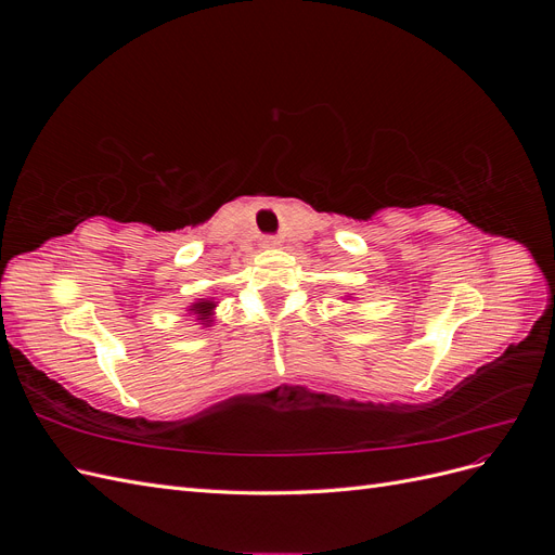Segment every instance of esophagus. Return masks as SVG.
Segmentation results:
<instances>
[{
    "instance_id": "esophagus-1",
    "label": "esophagus",
    "mask_w": 555,
    "mask_h": 555,
    "mask_svg": "<svg viewBox=\"0 0 555 555\" xmlns=\"http://www.w3.org/2000/svg\"><path fill=\"white\" fill-rule=\"evenodd\" d=\"M263 247H268V249H275V247H280V241H275V238H266V241H263Z\"/></svg>"
}]
</instances>
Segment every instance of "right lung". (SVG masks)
I'll use <instances>...</instances> for the list:
<instances>
[{
	"label": "right lung",
	"mask_w": 555,
	"mask_h": 555,
	"mask_svg": "<svg viewBox=\"0 0 555 555\" xmlns=\"http://www.w3.org/2000/svg\"><path fill=\"white\" fill-rule=\"evenodd\" d=\"M217 304H220V300H217L215 296H210V298H196L194 304L188 308V314H194L196 322L204 326V328H208L215 322Z\"/></svg>",
	"instance_id": "obj_1"
}]
</instances>
